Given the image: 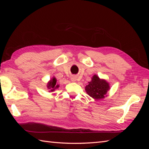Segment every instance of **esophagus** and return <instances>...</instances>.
<instances>
[{"instance_id": "esophagus-1", "label": "esophagus", "mask_w": 149, "mask_h": 149, "mask_svg": "<svg viewBox=\"0 0 149 149\" xmlns=\"http://www.w3.org/2000/svg\"><path fill=\"white\" fill-rule=\"evenodd\" d=\"M71 80L72 81H75L76 80V78L75 76H73V77H71Z\"/></svg>"}]
</instances>
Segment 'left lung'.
Segmentation results:
<instances>
[{"mask_svg":"<svg viewBox=\"0 0 149 149\" xmlns=\"http://www.w3.org/2000/svg\"><path fill=\"white\" fill-rule=\"evenodd\" d=\"M109 89V84L105 80L100 79L97 75H94L92 80L85 87L87 93L95 100L103 99Z\"/></svg>","mask_w":149,"mask_h":149,"instance_id":"obj_1","label":"left lung"}]
</instances>
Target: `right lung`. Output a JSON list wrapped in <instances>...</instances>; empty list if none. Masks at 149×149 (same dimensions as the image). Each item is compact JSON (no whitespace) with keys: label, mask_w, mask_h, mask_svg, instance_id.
<instances>
[{"label":"right lung","mask_w":149,"mask_h":149,"mask_svg":"<svg viewBox=\"0 0 149 149\" xmlns=\"http://www.w3.org/2000/svg\"><path fill=\"white\" fill-rule=\"evenodd\" d=\"M47 87L49 89H51V91H53L55 89L59 87V85L56 84V79L55 78H53L49 81V82L48 83Z\"/></svg>","instance_id":"1"}]
</instances>
